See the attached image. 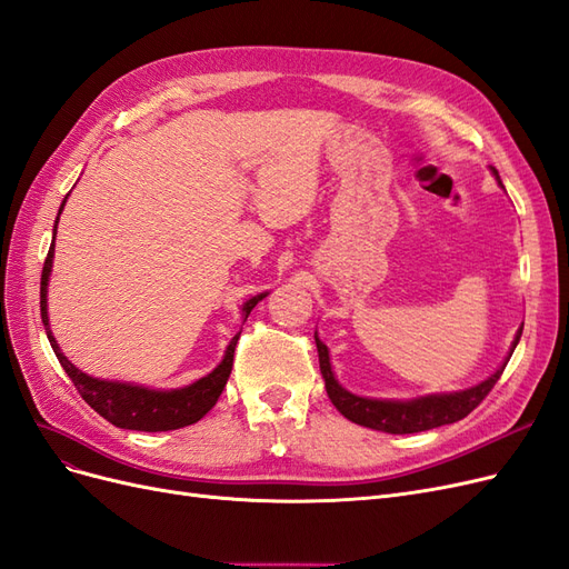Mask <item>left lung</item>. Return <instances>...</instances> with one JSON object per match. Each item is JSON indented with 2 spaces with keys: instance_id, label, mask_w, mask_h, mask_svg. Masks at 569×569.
<instances>
[{
  "instance_id": "left-lung-1",
  "label": "left lung",
  "mask_w": 569,
  "mask_h": 569,
  "mask_svg": "<svg viewBox=\"0 0 569 569\" xmlns=\"http://www.w3.org/2000/svg\"><path fill=\"white\" fill-rule=\"evenodd\" d=\"M489 169H492V176L497 179V183L503 188V183L499 179V171L495 167H489ZM520 337H522V327L516 331L513 343H511V348H508V356L503 358V362L480 383H476L471 388H463V390H452V393H428V396L409 398V400L367 398V396L350 393L348 388H343L339 383V379L335 375V367H331V360H329V348L320 341L318 331H316V346H318V356H320V371H322L325 388H327V396H329L331 405H335L341 415L352 423L371 428V430H381V433L405 436V433H421V430L455 423V421L471 415V411L485 400V396L499 381L501 371L506 369L508 360H511Z\"/></svg>"
}]
</instances>
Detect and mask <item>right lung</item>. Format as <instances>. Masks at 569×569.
<instances>
[{"mask_svg":"<svg viewBox=\"0 0 569 569\" xmlns=\"http://www.w3.org/2000/svg\"><path fill=\"white\" fill-rule=\"evenodd\" d=\"M68 202H61V209H58V217L63 213V207ZM58 217L53 223V238H56V228H58ZM51 268H53V242L49 247L44 270H42V284H39V310H42V322L47 329L49 343L56 352L58 362L66 369V375L72 379L74 388L80 390V396L89 407H93L98 415L108 419L117 428H127V430H146V433H160V430H176L190 423H198L207 411L217 405L219 396L223 393L226 381L230 377L232 369V356H234V346H238L240 331L234 335L223 352L221 362L213 367L207 377L192 381L183 388H150L141 383H131V381H112V379H98L87 375L80 367H74L66 352L58 346L51 322H49V280H51ZM268 297V291L257 293V297H249L242 308L240 316L242 322L249 318V312L253 310L261 299Z\"/></svg>","mask_w":569,"mask_h":569,"instance_id":"obj_1","label":"right lung"}]
</instances>
